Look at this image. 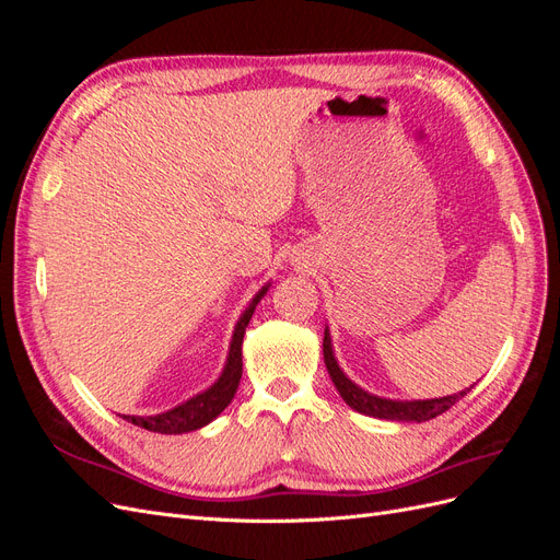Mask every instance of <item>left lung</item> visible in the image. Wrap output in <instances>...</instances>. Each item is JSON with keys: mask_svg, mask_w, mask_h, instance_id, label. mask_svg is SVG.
<instances>
[{"mask_svg": "<svg viewBox=\"0 0 560 560\" xmlns=\"http://www.w3.org/2000/svg\"><path fill=\"white\" fill-rule=\"evenodd\" d=\"M322 352H325V364L329 376L336 385L338 393H341L343 401L350 406V409L360 411L364 416H374V418H383V420H399V422H425L430 418L442 416L444 411H448L455 401H460L469 387L463 389L457 395H446L439 399H418V401H395V399H385V397H376L369 395L366 389H362L360 385H354L343 371L338 366L334 350H331V338L329 331H325V343H322Z\"/></svg>", "mask_w": 560, "mask_h": 560, "instance_id": "obj_1", "label": "left lung"}]
</instances>
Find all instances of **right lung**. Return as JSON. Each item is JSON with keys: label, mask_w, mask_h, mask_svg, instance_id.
<instances>
[{"label": "right lung", "mask_w": 560, "mask_h": 560, "mask_svg": "<svg viewBox=\"0 0 560 560\" xmlns=\"http://www.w3.org/2000/svg\"><path fill=\"white\" fill-rule=\"evenodd\" d=\"M266 292H268V284L257 296L252 299L247 311L241 315L238 325H235L233 338H231L229 358H226V366L222 371V376H219L217 383L210 385L206 393L186 399L179 406H175V409L159 413V416H121V418L132 422V425L144 428L149 432H159V434L194 432V430L206 428L208 422H212L219 413L226 409V406L233 399V395H235V389H238V383H241V376H243V336H245V327L249 325L254 308H257V303L261 301V296Z\"/></svg>", "instance_id": "obj_1"}]
</instances>
